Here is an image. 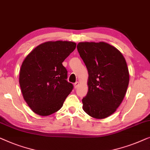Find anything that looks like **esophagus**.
Returning a JSON list of instances; mask_svg holds the SVG:
<instances>
[{
    "mask_svg": "<svg viewBox=\"0 0 150 150\" xmlns=\"http://www.w3.org/2000/svg\"><path fill=\"white\" fill-rule=\"evenodd\" d=\"M79 83L78 81H77V82H76V83H75V84H74L75 88H77V87H78V86H79Z\"/></svg>",
    "mask_w": 150,
    "mask_h": 150,
    "instance_id": "34e87169",
    "label": "esophagus"
}]
</instances>
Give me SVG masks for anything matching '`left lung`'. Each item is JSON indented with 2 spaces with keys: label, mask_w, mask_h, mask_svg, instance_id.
I'll return each instance as SVG.
<instances>
[{
  "label": "left lung",
  "mask_w": 150,
  "mask_h": 150,
  "mask_svg": "<svg viewBox=\"0 0 150 150\" xmlns=\"http://www.w3.org/2000/svg\"><path fill=\"white\" fill-rule=\"evenodd\" d=\"M77 47L88 72L83 109L90 116L104 119L117 110L125 96L129 83L126 60L117 48L103 41L80 42Z\"/></svg>",
  "instance_id": "obj_1"
}]
</instances>
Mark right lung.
Wrapping results in <instances>:
<instances>
[{"label": "right lung", "mask_w": 150, "mask_h": 150, "mask_svg": "<svg viewBox=\"0 0 150 150\" xmlns=\"http://www.w3.org/2000/svg\"><path fill=\"white\" fill-rule=\"evenodd\" d=\"M76 47L75 42L47 41L23 61L19 82L23 98L34 113L47 116L60 110L73 89L62 62Z\"/></svg>", "instance_id": "right-lung-1"}]
</instances>
